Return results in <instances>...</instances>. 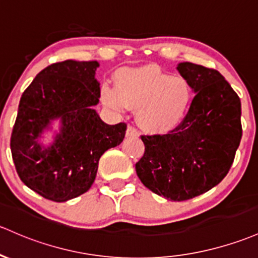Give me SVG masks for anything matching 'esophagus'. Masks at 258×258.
<instances>
[{
  "label": "esophagus",
  "instance_id": "34e87169",
  "mask_svg": "<svg viewBox=\"0 0 258 258\" xmlns=\"http://www.w3.org/2000/svg\"><path fill=\"white\" fill-rule=\"evenodd\" d=\"M126 138H137L139 135V132L134 128L133 125H129L128 129H126Z\"/></svg>",
  "mask_w": 258,
  "mask_h": 258
}]
</instances>
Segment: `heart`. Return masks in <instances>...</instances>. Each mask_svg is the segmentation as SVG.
<instances>
[{
  "label": "heart",
  "mask_w": 258,
  "mask_h": 258,
  "mask_svg": "<svg viewBox=\"0 0 258 258\" xmlns=\"http://www.w3.org/2000/svg\"><path fill=\"white\" fill-rule=\"evenodd\" d=\"M101 97L106 106L118 112L126 107L138 109V123L146 132L166 134L183 121L195 90L185 77L145 65L119 70L115 88L103 85Z\"/></svg>",
  "instance_id": "heart-1"
}]
</instances>
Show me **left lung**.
Returning <instances> with one entry per match:
<instances>
[{"mask_svg": "<svg viewBox=\"0 0 258 258\" xmlns=\"http://www.w3.org/2000/svg\"><path fill=\"white\" fill-rule=\"evenodd\" d=\"M195 99L181 124L163 135H141L144 156L138 177L156 195L176 202L201 196L223 181L242 137L241 101L214 69L192 62L177 66Z\"/></svg>", "mask_w": 258, "mask_h": 258, "instance_id": "1", "label": "left lung"}]
</instances>
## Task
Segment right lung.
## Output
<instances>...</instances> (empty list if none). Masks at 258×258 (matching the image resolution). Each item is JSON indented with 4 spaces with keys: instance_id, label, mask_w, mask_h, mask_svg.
Instances as JSON below:
<instances>
[{
    "instance_id": "add662e5",
    "label": "right lung",
    "mask_w": 258,
    "mask_h": 258,
    "mask_svg": "<svg viewBox=\"0 0 258 258\" xmlns=\"http://www.w3.org/2000/svg\"><path fill=\"white\" fill-rule=\"evenodd\" d=\"M98 66L75 60L51 63L19 101L11 135L13 162L21 181L49 201L66 202L87 192L102 155L125 137V123L108 125L93 109L101 96ZM55 118L60 119V132L44 148L39 138Z\"/></svg>"
}]
</instances>
